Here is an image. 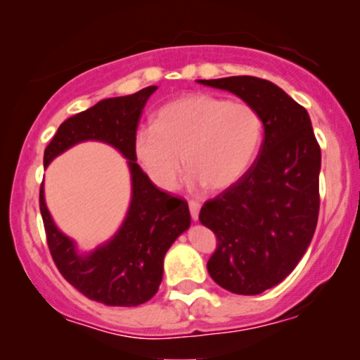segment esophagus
<instances>
[{
  "instance_id": "34e87169",
  "label": "esophagus",
  "mask_w": 360,
  "mask_h": 360,
  "mask_svg": "<svg viewBox=\"0 0 360 360\" xmlns=\"http://www.w3.org/2000/svg\"><path fill=\"white\" fill-rule=\"evenodd\" d=\"M189 213H191V218L194 221H198V218H200V210H201V205L198 203V201H189Z\"/></svg>"
}]
</instances>
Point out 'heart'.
<instances>
[{
  "instance_id": "heart-1",
  "label": "heart",
  "mask_w": 360,
  "mask_h": 360,
  "mask_svg": "<svg viewBox=\"0 0 360 360\" xmlns=\"http://www.w3.org/2000/svg\"><path fill=\"white\" fill-rule=\"evenodd\" d=\"M262 142V117L249 103L188 94L157 110L154 127L135 135L134 152L160 189L176 188L186 160L189 184L223 191L247 176Z\"/></svg>"
}]
</instances>
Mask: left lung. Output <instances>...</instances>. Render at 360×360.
Returning a JSON list of instances; mask_svg holds the SVG:
<instances>
[{"mask_svg": "<svg viewBox=\"0 0 360 360\" xmlns=\"http://www.w3.org/2000/svg\"><path fill=\"white\" fill-rule=\"evenodd\" d=\"M198 82L230 91L262 117L255 164L200 212L218 240L208 260L214 283L235 295H260L291 274L315 233L320 146L308 111L274 82L254 76Z\"/></svg>", "mask_w": 360, "mask_h": 360, "instance_id": "1", "label": "left lung"}]
</instances>
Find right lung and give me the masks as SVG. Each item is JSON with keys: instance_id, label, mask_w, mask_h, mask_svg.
Masks as SVG:
<instances>
[{"instance_id": "obj_1", "label": "right lung", "mask_w": 360, "mask_h": 360, "mask_svg": "<svg viewBox=\"0 0 360 360\" xmlns=\"http://www.w3.org/2000/svg\"><path fill=\"white\" fill-rule=\"evenodd\" d=\"M157 86L106 98L65 120L44 152V166L88 140L108 143L127 159L131 198L117 233L96 249L79 252L57 229L40 186V213L57 269L86 298L106 307H139L155 295L169 247L191 225L188 203L160 191L137 164L134 140L142 110Z\"/></svg>"}]
</instances>
